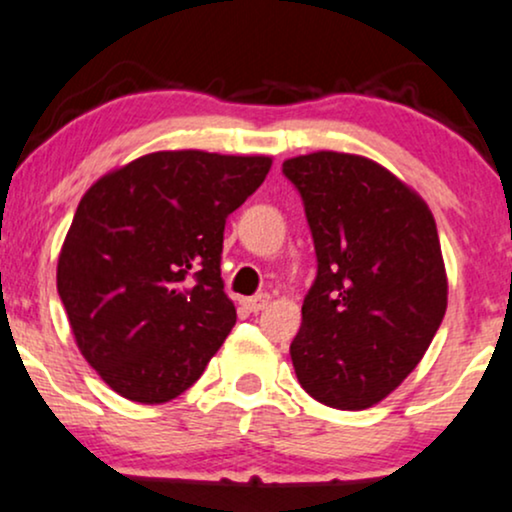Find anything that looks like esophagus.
I'll return each mask as SVG.
<instances>
[{"label": "esophagus", "mask_w": 512, "mask_h": 512, "mask_svg": "<svg viewBox=\"0 0 512 512\" xmlns=\"http://www.w3.org/2000/svg\"><path fill=\"white\" fill-rule=\"evenodd\" d=\"M245 307H248L250 312H260V310H264V307L269 305V295L267 293H260V295H252V298H248L243 303Z\"/></svg>", "instance_id": "esophagus-1"}]
</instances>
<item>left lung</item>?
I'll return each instance as SVG.
<instances>
[{
    "instance_id": "obj_1",
    "label": "left lung",
    "mask_w": 512,
    "mask_h": 512,
    "mask_svg": "<svg viewBox=\"0 0 512 512\" xmlns=\"http://www.w3.org/2000/svg\"><path fill=\"white\" fill-rule=\"evenodd\" d=\"M303 197L317 276L291 343L300 386L365 410L400 386L446 315L448 283L429 207L377 162L312 152L283 162Z\"/></svg>"
}]
</instances>
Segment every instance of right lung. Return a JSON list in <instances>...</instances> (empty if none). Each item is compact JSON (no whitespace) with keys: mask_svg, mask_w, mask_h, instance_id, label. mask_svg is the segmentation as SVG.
<instances>
[{"mask_svg":"<svg viewBox=\"0 0 512 512\" xmlns=\"http://www.w3.org/2000/svg\"><path fill=\"white\" fill-rule=\"evenodd\" d=\"M272 157L152 152L83 195L66 233L57 291L90 367L119 396H181L236 324L221 250L231 212Z\"/></svg>","mask_w":512,"mask_h":512,"instance_id":"right-lung-1","label":"right lung"}]
</instances>
